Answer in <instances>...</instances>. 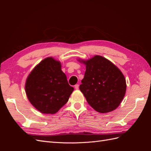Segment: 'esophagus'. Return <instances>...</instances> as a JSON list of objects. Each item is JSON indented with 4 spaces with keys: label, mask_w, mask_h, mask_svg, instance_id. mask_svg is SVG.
I'll return each instance as SVG.
<instances>
[{
    "label": "esophagus",
    "mask_w": 151,
    "mask_h": 151,
    "mask_svg": "<svg viewBox=\"0 0 151 151\" xmlns=\"http://www.w3.org/2000/svg\"><path fill=\"white\" fill-rule=\"evenodd\" d=\"M74 87H75V89H78L79 88V84H76Z\"/></svg>",
    "instance_id": "1"
}]
</instances>
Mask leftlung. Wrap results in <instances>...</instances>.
I'll use <instances>...</instances> for the list:
<instances>
[{
	"label": "left lung",
	"mask_w": 151,
	"mask_h": 151,
	"mask_svg": "<svg viewBox=\"0 0 151 151\" xmlns=\"http://www.w3.org/2000/svg\"><path fill=\"white\" fill-rule=\"evenodd\" d=\"M79 89L90 106L96 111L110 112L119 106L126 92V81L122 72L101 56L88 61Z\"/></svg>",
	"instance_id": "left-lung-1"
}]
</instances>
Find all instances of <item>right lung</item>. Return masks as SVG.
Listing matches in <instances>:
<instances>
[{
  "mask_svg": "<svg viewBox=\"0 0 151 151\" xmlns=\"http://www.w3.org/2000/svg\"><path fill=\"white\" fill-rule=\"evenodd\" d=\"M25 89L35 108L43 113L53 114L68 101L74 88L68 84L60 63L48 57L30 73Z\"/></svg>",
  "mask_w": 151,
  "mask_h": 151,
  "instance_id": "add662e5",
  "label": "right lung"
}]
</instances>
